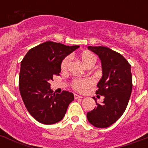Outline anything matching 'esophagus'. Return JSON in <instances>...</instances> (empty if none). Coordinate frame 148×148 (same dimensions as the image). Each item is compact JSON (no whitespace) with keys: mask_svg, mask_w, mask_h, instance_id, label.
<instances>
[{"mask_svg":"<svg viewBox=\"0 0 148 148\" xmlns=\"http://www.w3.org/2000/svg\"><path fill=\"white\" fill-rule=\"evenodd\" d=\"M82 96H80V95H74V98L75 99H79V98H82Z\"/></svg>","mask_w":148,"mask_h":148,"instance_id":"esophagus-1","label":"esophagus"}]
</instances>
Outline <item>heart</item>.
<instances>
[{
    "label": "heart",
    "mask_w": 148,
    "mask_h": 148,
    "mask_svg": "<svg viewBox=\"0 0 148 148\" xmlns=\"http://www.w3.org/2000/svg\"><path fill=\"white\" fill-rule=\"evenodd\" d=\"M81 60L83 63L86 66L88 64L91 62H95L96 57L91 53H85L81 56ZM71 61V56H67L66 58L64 59V60L62 62L61 69L62 70H65L67 67L69 65V62ZM93 84V80L92 79H76L73 82V87L76 90L79 92H83L86 90L89 86H91Z\"/></svg>",
    "instance_id": "1"
}]
</instances>
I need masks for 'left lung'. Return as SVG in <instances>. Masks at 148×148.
<instances>
[{
    "label": "left lung",
    "instance_id": "1",
    "mask_svg": "<svg viewBox=\"0 0 148 148\" xmlns=\"http://www.w3.org/2000/svg\"><path fill=\"white\" fill-rule=\"evenodd\" d=\"M88 49L99 56L102 66V77L97 83V95L104 97L87 113L90 124L98 128H106L119 120L125 111L133 88L131 65L119 53L109 47L88 46Z\"/></svg>",
    "mask_w": 148,
    "mask_h": 148
}]
</instances>
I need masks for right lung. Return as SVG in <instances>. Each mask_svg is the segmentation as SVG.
Here are the masks:
<instances>
[{
  "label": "right lung",
  "mask_w": 148,
  "mask_h": 148,
  "mask_svg": "<svg viewBox=\"0 0 148 148\" xmlns=\"http://www.w3.org/2000/svg\"><path fill=\"white\" fill-rule=\"evenodd\" d=\"M79 47L44 42L29 50L21 62V96L27 111L37 121L44 124L60 121L74 101L73 93L68 91L53 93L49 82L54 75H60L65 57Z\"/></svg>",
  "instance_id": "add662e5"
}]
</instances>
